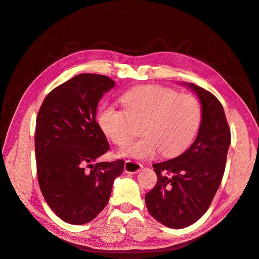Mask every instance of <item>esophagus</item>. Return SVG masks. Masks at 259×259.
Returning <instances> with one entry per match:
<instances>
[{
	"label": "esophagus",
	"instance_id": "1",
	"mask_svg": "<svg viewBox=\"0 0 259 259\" xmlns=\"http://www.w3.org/2000/svg\"><path fill=\"white\" fill-rule=\"evenodd\" d=\"M142 168H143V165L141 163L127 160L125 162V168H123V169H125V171L128 174H137L142 169Z\"/></svg>",
	"mask_w": 259,
	"mask_h": 259
}]
</instances>
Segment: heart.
<instances>
[{"label": "heart", "instance_id": "1", "mask_svg": "<svg viewBox=\"0 0 259 259\" xmlns=\"http://www.w3.org/2000/svg\"><path fill=\"white\" fill-rule=\"evenodd\" d=\"M125 111L104 103L96 120L105 136L114 144L130 142L131 119H144V138L120 151L121 155L147 159L161 150L165 156L182 153L193 142L201 121V106L189 94H177L174 90L155 84L133 88L120 97Z\"/></svg>", "mask_w": 259, "mask_h": 259}]
</instances>
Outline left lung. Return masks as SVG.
Returning <instances> with one entry per match:
<instances>
[{
  "mask_svg": "<svg viewBox=\"0 0 259 259\" xmlns=\"http://www.w3.org/2000/svg\"><path fill=\"white\" fill-rule=\"evenodd\" d=\"M184 84L201 103L198 136L182 154L152 165L157 182L145 196L150 215L171 229L190 226L208 209L220 186L231 144V131L217 97L194 83Z\"/></svg>",
  "mask_w": 259,
  "mask_h": 259,
  "instance_id": "8db88e82",
  "label": "left lung"
}]
</instances>
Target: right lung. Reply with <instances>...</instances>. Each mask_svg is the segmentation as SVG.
<instances>
[{
  "instance_id": "1",
  "label": "right lung",
  "mask_w": 259,
  "mask_h": 259,
  "mask_svg": "<svg viewBox=\"0 0 259 259\" xmlns=\"http://www.w3.org/2000/svg\"><path fill=\"white\" fill-rule=\"evenodd\" d=\"M114 85L105 75L79 74L51 91L38 112V182L49 206L67 223L92 221L123 170V160L96 163L110 147L95 119L97 106Z\"/></svg>"
}]
</instances>
